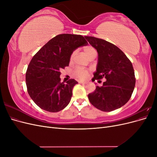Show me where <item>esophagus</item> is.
I'll return each instance as SVG.
<instances>
[{
  "label": "esophagus",
  "mask_w": 157,
  "mask_h": 157,
  "mask_svg": "<svg viewBox=\"0 0 157 157\" xmlns=\"http://www.w3.org/2000/svg\"><path fill=\"white\" fill-rule=\"evenodd\" d=\"M78 82H79V84H86V83L85 82H82V81H79Z\"/></svg>",
  "instance_id": "34e87169"
}]
</instances>
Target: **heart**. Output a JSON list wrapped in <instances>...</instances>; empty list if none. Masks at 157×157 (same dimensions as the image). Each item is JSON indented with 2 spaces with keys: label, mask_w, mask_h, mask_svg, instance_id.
<instances>
[{
  "label": "heart",
  "mask_w": 157,
  "mask_h": 157,
  "mask_svg": "<svg viewBox=\"0 0 157 157\" xmlns=\"http://www.w3.org/2000/svg\"><path fill=\"white\" fill-rule=\"evenodd\" d=\"M84 52L85 54H86L88 56V58H90V57L92 56L93 55L96 54V50H95L93 48V47L91 46H85L84 48ZM76 53H77V51H76V50L73 51L72 53H71V56H70V60L71 61H72L74 59L75 56L76 55ZM73 74H74L75 77L76 78H77L78 79H81V80L86 79L88 76V71L83 69H81V68L75 69V71H74V72H73Z\"/></svg>",
  "instance_id": "obj_1"
}]
</instances>
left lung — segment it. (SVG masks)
Returning <instances> with one entry per match:
<instances>
[{"label": "left lung", "instance_id": "obj_1", "mask_svg": "<svg viewBox=\"0 0 157 157\" xmlns=\"http://www.w3.org/2000/svg\"><path fill=\"white\" fill-rule=\"evenodd\" d=\"M98 53L94 80L106 78L103 86H97L88 94L92 105L102 111H112L129 101L135 87L134 71L131 61L121 49L103 39L85 36Z\"/></svg>", "mask_w": 157, "mask_h": 157}]
</instances>
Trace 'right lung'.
<instances>
[{
  "label": "right lung",
  "mask_w": 157,
  "mask_h": 157,
  "mask_svg": "<svg viewBox=\"0 0 157 157\" xmlns=\"http://www.w3.org/2000/svg\"><path fill=\"white\" fill-rule=\"evenodd\" d=\"M87 44L82 35L61 34L33 56L25 75L26 85L28 94L40 108L58 112L69 103L73 88L78 82L75 79L61 82L59 70L69 66L74 50Z\"/></svg>",
  "instance_id": "right-lung-1"
}]
</instances>
